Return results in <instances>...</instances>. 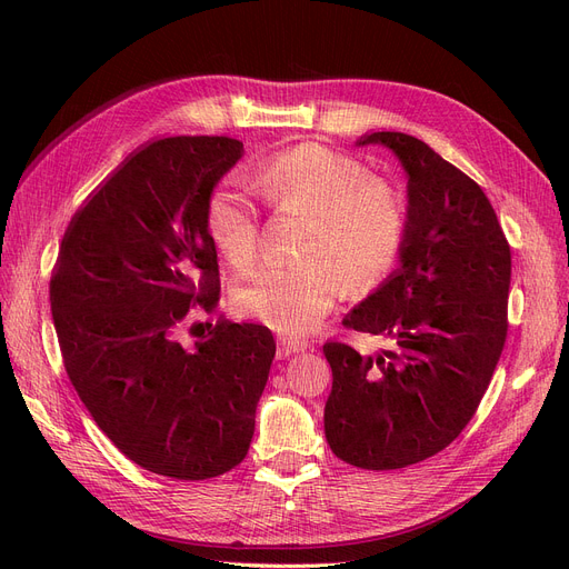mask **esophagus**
I'll return each mask as SVG.
<instances>
[{
    "label": "esophagus",
    "instance_id": "34e87169",
    "mask_svg": "<svg viewBox=\"0 0 569 569\" xmlns=\"http://www.w3.org/2000/svg\"><path fill=\"white\" fill-rule=\"evenodd\" d=\"M309 348V341L305 339H297V337H279V350L277 355L279 357H290L295 352H302Z\"/></svg>",
    "mask_w": 569,
    "mask_h": 569
}]
</instances>
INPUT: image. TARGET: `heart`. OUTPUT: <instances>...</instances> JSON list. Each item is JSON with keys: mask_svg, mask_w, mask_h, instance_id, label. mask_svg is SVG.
<instances>
[{"mask_svg": "<svg viewBox=\"0 0 569 569\" xmlns=\"http://www.w3.org/2000/svg\"><path fill=\"white\" fill-rule=\"evenodd\" d=\"M251 187L272 204L311 212L300 262L262 267L239 290L244 313L286 335H307L330 313L343 286L369 292L397 264L408 232L403 196L348 154L305 142L262 161ZM207 230L217 249L237 267L258 253V212L237 187H219L207 202Z\"/></svg>", "mask_w": 569, "mask_h": 569, "instance_id": "heart-1", "label": "heart"}]
</instances>
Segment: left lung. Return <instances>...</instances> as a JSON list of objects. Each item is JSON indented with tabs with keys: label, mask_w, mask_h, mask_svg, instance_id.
<instances>
[{
	"label": "left lung",
	"mask_w": 569,
	"mask_h": 569,
	"mask_svg": "<svg viewBox=\"0 0 569 569\" xmlns=\"http://www.w3.org/2000/svg\"><path fill=\"white\" fill-rule=\"evenodd\" d=\"M357 144L399 159L408 232L399 267L343 320L390 348L322 346L325 438L350 466L395 470L445 450L480 406L507 337L512 256L485 191L427 142L376 131Z\"/></svg>",
	"instance_id": "8db88e82"
}]
</instances>
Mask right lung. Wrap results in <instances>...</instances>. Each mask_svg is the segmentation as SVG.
<instances>
[{"label": "right lung", "instance_id": "right-lung-1", "mask_svg": "<svg viewBox=\"0 0 569 569\" xmlns=\"http://www.w3.org/2000/svg\"><path fill=\"white\" fill-rule=\"evenodd\" d=\"M242 154L226 136L142 144L78 209L50 279L78 397L119 452L174 480H209L247 457L277 352L256 322L219 318L207 335L189 325L193 307L219 302L204 214Z\"/></svg>", "mask_w": 569, "mask_h": 569}]
</instances>
